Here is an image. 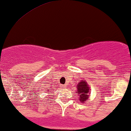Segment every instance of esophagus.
<instances>
[{
    "instance_id": "obj_1",
    "label": "esophagus",
    "mask_w": 131,
    "mask_h": 131,
    "mask_svg": "<svg viewBox=\"0 0 131 131\" xmlns=\"http://www.w3.org/2000/svg\"><path fill=\"white\" fill-rule=\"evenodd\" d=\"M62 88H66V87H67V86H66V85H62Z\"/></svg>"
}]
</instances>
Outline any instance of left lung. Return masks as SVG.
Instances as JSON below:
<instances>
[{
	"mask_svg": "<svg viewBox=\"0 0 131 131\" xmlns=\"http://www.w3.org/2000/svg\"><path fill=\"white\" fill-rule=\"evenodd\" d=\"M77 91L79 94V99L81 102H84L89 97L88 92L90 91L89 85L85 81H81L77 85Z\"/></svg>",
	"mask_w": 131,
	"mask_h": 131,
	"instance_id": "8db88e82",
	"label": "left lung"
}]
</instances>
